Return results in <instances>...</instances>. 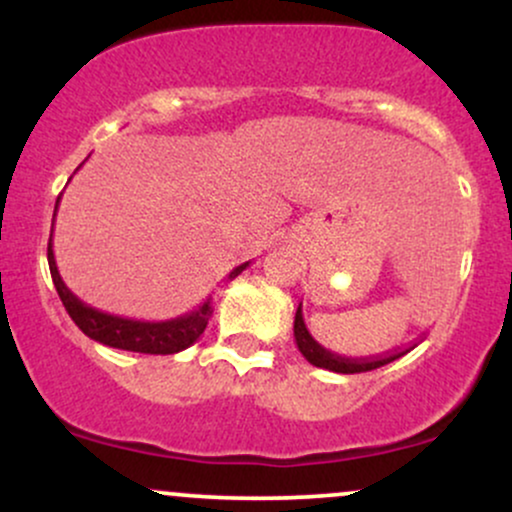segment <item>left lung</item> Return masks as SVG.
<instances>
[{
	"label": "left lung",
	"instance_id": "left-lung-1",
	"mask_svg": "<svg viewBox=\"0 0 512 512\" xmlns=\"http://www.w3.org/2000/svg\"><path fill=\"white\" fill-rule=\"evenodd\" d=\"M293 337H296L298 351L305 356V361L313 363V366H317V368L332 370V373H366V370L380 368V366H385V363L395 361V358L404 356L409 349H414L416 346V344L404 346V349H395V351H387V354L368 356V358H349V356L332 354V351H327L325 346L317 344L313 339V334H310L308 327H305L303 303L298 305L296 320H293Z\"/></svg>",
	"mask_w": 512,
	"mask_h": 512
}]
</instances>
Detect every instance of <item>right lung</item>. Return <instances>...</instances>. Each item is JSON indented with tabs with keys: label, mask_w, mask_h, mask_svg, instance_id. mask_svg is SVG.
<instances>
[{
	"label": "right lung",
	"mask_w": 512,
	"mask_h": 512,
	"mask_svg": "<svg viewBox=\"0 0 512 512\" xmlns=\"http://www.w3.org/2000/svg\"><path fill=\"white\" fill-rule=\"evenodd\" d=\"M60 199L62 197H57L55 216L57 207H60ZM52 228H55V219H52ZM48 262L52 281H55V289L60 293L64 308H67L69 317L76 322V327H79L86 337H91L93 342L113 346V349L137 351V354H178V351L187 349V346H192L199 337H202V332L207 330L209 317L214 313V308H211V296L199 305V308L190 310V313L161 322L132 320V317L103 313V310L86 305L81 298H76L74 293L67 289V284H64L60 276V269H57L55 252H52V236L48 243ZM245 267H250V262L238 264L226 279L233 281Z\"/></svg>",
	"instance_id": "right-lung-1"
}]
</instances>
